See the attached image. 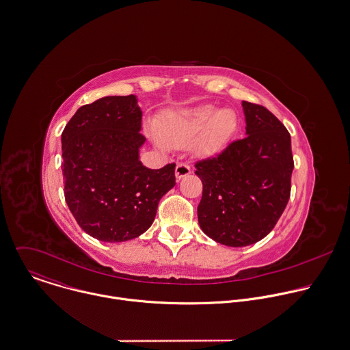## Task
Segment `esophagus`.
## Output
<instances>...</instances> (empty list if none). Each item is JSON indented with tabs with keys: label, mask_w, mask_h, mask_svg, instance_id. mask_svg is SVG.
Returning a JSON list of instances; mask_svg holds the SVG:
<instances>
[{
	"label": "esophagus",
	"mask_w": 350,
	"mask_h": 350,
	"mask_svg": "<svg viewBox=\"0 0 350 350\" xmlns=\"http://www.w3.org/2000/svg\"><path fill=\"white\" fill-rule=\"evenodd\" d=\"M189 173H191V167H189V165L183 163V162L177 163V166H176V177H177V180H180V178H183V177L188 176Z\"/></svg>",
	"instance_id": "1"
}]
</instances>
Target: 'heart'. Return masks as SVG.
Segmentation results:
<instances>
[{"instance_id": "1", "label": "heart", "mask_w": 350, "mask_h": 350, "mask_svg": "<svg viewBox=\"0 0 350 350\" xmlns=\"http://www.w3.org/2000/svg\"><path fill=\"white\" fill-rule=\"evenodd\" d=\"M236 128L234 114L229 110L219 111L215 106L206 105L192 110L181 111L169 120L162 126V137L155 135V142L161 147L184 144L202 132H206L204 143L207 146H218L225 142Z\"/></svg>"}]
</instances>
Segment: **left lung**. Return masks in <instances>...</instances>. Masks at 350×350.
Wrapping results in <instances>:
<instances>
[{"instance_id": "1", "label": "left lung", "mask_w": 350, "mask_h": 350, "mask_svg": "<svg viewBox=\"0 0 350 350\" xmlns=\"http://www.w3.org/2000/svg\"><path fill=\"white\" fill-rule=\"evenodd\" d=\"M245 133L218 155L195 163L203 183L202 230L228 247L265 239L281 218L295 167L291 133L265 106L243 100Z\"/></svg>"}]
</instances>
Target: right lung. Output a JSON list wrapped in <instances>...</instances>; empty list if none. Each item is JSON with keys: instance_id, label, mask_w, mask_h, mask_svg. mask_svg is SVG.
<instances>
[{"instance_id": "right-lung-1", "label": "right lung", "mask_w": 350, "mask_h": 350, "mask_svg": "<svg viewBox=\"0 0 350 350\" xmlns=\"http://www.w3.org/2000/svg\"><path fill=\"white\" fill-rule=\"evenodd\" d=\"M135 95L105 96L77 109L61 135L65 202L79 226L105 243L139 237L176 185V163L148 169Z\"/></svg>"}]
</instances>
